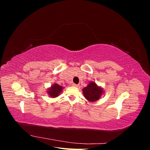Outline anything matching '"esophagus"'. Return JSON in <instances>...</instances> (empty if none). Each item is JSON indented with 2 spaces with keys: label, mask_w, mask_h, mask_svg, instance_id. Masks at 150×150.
Wrapping results in <instances>:
<instances>
[{
  "label": "esophagus",
  "mask_w": 150,
  "mask_h": 150,
  "mask_svg": "<svg viewBox=\"0 0 150 150\" xmlns=\"http://www.w3.org/2000/svg\"><path fill=\"white\" fill-rule=\"evenodd\" d=\"M72 86H74V87H78L79 85L78 84H72Z\"/></svg>",
  "instance_id": "1"
}]
</instances>
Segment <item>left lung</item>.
Returning <instances> with one entry per match:
<instances>
[{
    "label": "left lung",
    "mask_w": 150,
    "mask_h": 150,
    "mask_svg": "<svg viewBox=\"0 0 150 150\" xmlns=\"http://www.w3.org/2000/svg\"><path fill=\"white\" fill-rule=\"evenodd\" d=\"M83 92L85 98L88 100L94 102L97 101L101 97L103 89L98 87L96 83L92 82L83 89Z\"/></svg>",
    "instance_id": "left-lung-1"
}]
</instances>
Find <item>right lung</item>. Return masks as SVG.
<instances>
[{"label":"right lung","instance_id":"1","mask_svg":"<svg viewBox=\"0 0 150 150\" xmlns=\"http://www.w3.org/2000/svg\"><path fill=\"white\" fill-rule=\"evenodd\" d=\"M62 86L57 84H54L48 91V94H49V96H51V97L56 98L59 94L60 92L62 91Z\"/></svg>","mask_w":150,"mask_h":150}]
</instances>
